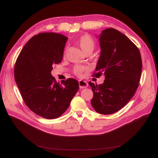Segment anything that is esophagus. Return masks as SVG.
Listing matches in <instances>:
<instances>
[{"mask_svg": "<svg viewBox=\"0 0 158 158\" xmlns=\"http://www.w3.org/2000/svg\"><path fill=\"white\" fill-rule=\"evenodd\" d=\"M79 85L80 88L83 89V88H88V83L85 81H83V80H80V81H79Z\"/></svg>", "mask_w": 158, "mask_h": 158, "instance_id": "obj_1", "label": "esophagus"}]
</instances>
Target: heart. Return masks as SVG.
<instances>
[{
  "label": "heart",
  "mask_w": 158,
  "mask_h": 158,
  "mask_svg": "<svg viewBox=\"0 0 158 158\" xmlns=\"http://www.w3.org/2000/svg\"><path fill=\"white\" fill-rule=\"evenodd\" d=\"M77 43L79 45L80 48L82 49V51L84 53H87L89 51H93L95 46V43L94 39L89 35H83L80 36L77 40ZM66 49L64 52V56H65ZM87 67L84 66L77 65L73 69V73L77 76H81L83 72L87 70Z\"/></svg>",
  "instance_id": "1"
}]
</instances>
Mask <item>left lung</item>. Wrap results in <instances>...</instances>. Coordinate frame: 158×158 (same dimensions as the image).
Wrapping results in <instances>:
<instances>
[{
	"label": "left lung",
	"mask_w": 158,
	"mask_h": 158,
	"mask_svg": "<svg viewBox=\"0 0 158 158\" xmlns=\"http://www.w3.org/2000/svg\"><path fill=\"white\" fill-rule=\"evenodd\" d=\"M101 52L93 76L105 75L102 84L89 82L94 94L91 104L96 112L109 115L128 102L139 85L143 68L135 44L116 29L106 28L99 35Z\"/></svg>",
	"instance_id": "1"
}]
</instances>
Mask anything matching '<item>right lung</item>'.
<instances>
[{"mask_svg":"<svg viewBox=\"0 0 158 158\" xmlns=\"http://www.w3.org/2000/svg\"><path fill=\"white\" fill-rule=\"evenodd\" d=\"M67 39L54 32L35 35L15 64V80L26 105L45 119L61 116L79 89L76 79L69 78L60 83L51 74L53 65L62 62Z\"/></svg>","mask_w":158,"mask_h":158,"instance_id":"add662e5","label":"right lung"}]
</instances>
